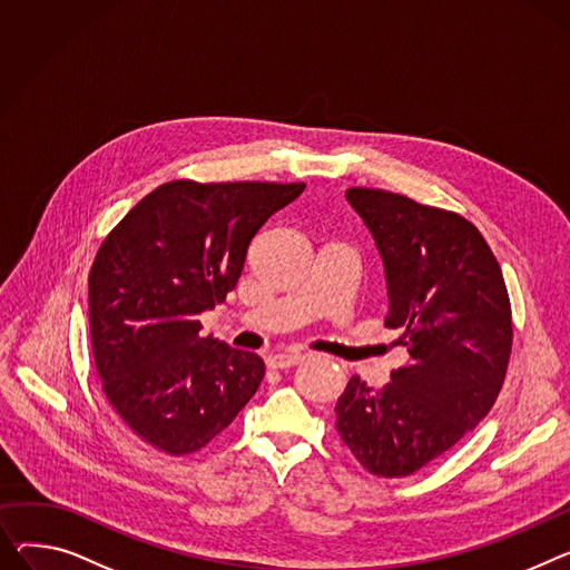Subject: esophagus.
Masks as SVG:
<instances>
[{
	"label": "esophagus",
	"mask_w": 570,
	"mask_h": 570,
	"mask_svg": "<svg viewBox=\"0 0 570 570\" xmlns=\"http://www.w3.org/2000/svg\"><path fill=\"white\" fill-rule=\"evenodd\" d=\"M305 360H307V355L299 353V351L277 353V355H273V357L268 360V366H271V368H291V366H295V364H302Z\"/></svg>",
	"instance_id": "esophagus-1"
}]
</instances>
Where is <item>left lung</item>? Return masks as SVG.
I'll return each instance as SVG.
<instances>
[{"instance_id": "obj_1", "label": "left lung", "mask_w": 570, "mask_h": 570, "mask_svg": "<svg viewBox=\"0 0 570 570\" xmlns=\"http://www.w3.org/2000/svg\"><path fill=\"white\" fill-rule=\"evenodd\" d=\"M387 279L385 325L407 360L383 390L353 375L336 401V431L364 470L407 476L456 444L495 403L511 355L502 268L459 213L387 189L351 187Z\"/></svg>"}]
</instances>
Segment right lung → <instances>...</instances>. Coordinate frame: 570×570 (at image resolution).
Segmentation results:
<instances>
[{"label": "right lung", "mask_w": 570, "mask_h": 570, "mask_svg": "<svg viewBox=\"0 0 570 570\" xmlns=\"http://www.w3.org/2000/svg\"><path fill=\"white\" fill-rule=\"evenodd\" d=\"M302 189L171 180L114 226L96 254L89 327L105 399L169 456L204 449L263 381V360L204 336L199 314L236 288L252 238Z\"/></svg>", "instance_id": "right-lung-1"}]
</instances>
